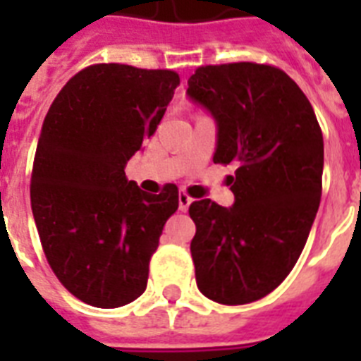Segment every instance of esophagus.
I'll use <instances>...</instances> for the list:
<instances>
[{"label": "esophagus", "instance_id": "esophagus-1", "mask_svg": "<svg viewBox=\"0 0 361 361\" xmlns=\"http://www.w3.org/2000/svg\"><path fill=\"white\" fill-rule=\"evenodd\" d=\"M191 202H192V198L189 197L185 191L180 192V209L181 212H187V209H189V206H191Z\"/></svg>", "mask_w": 361, "mask_h": 361}]
</instances>
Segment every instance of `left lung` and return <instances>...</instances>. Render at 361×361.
<instances>
[{
  "label": "left lung",
  "mask_w": 361,
  "mask_h": 361,
  "mask_svg": "<svg viewBox=\"0 0 361 361\" xmlns=\"http://www.w3.org/2000/svg\"><path fill=\"white\" fill-rule=\"evenodd\" d=\"M187 93L217 121L214 163L238 164L232 208L209 198L189 206L197 285L217 303L257 302L305 247L322 195V130L305 93L274 65H202Z\"/></svg>",
  "instance_id": "obj_1"
}]
</instances>
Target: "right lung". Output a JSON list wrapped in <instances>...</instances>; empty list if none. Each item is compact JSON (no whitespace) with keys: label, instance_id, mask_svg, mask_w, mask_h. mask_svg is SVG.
I'll use <instances>...</instances> for the list:
<instances>
[{"label":"right lung","instance_id":"right-lung-1","mask_svg":"<svg viewBox=\"0 0 361 361\" xmlns=\"http://www.w3.org/2000/svg\"><path fill=\"white\" fill-rule=\"evenodd\" d=\"M180 75L90 65L54 99L31 170V209L50 268L75 298L114 309L146 290L149 260L180 204L166 183L147 195L125 166L155 133Z\"/></svg>","mask_w":361,"mask_h":361}]
</instances>
